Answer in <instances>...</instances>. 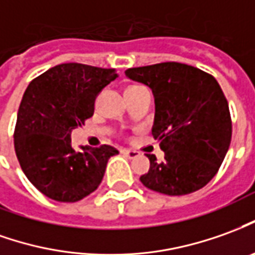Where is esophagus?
I'll return each mask as SVG.
<instances>
[{
    "label": "esophagus",
    "mask_w": 255,
    "mask_h": 255,
    "mask_svg": "<svg viewBox=\"0 0 255 255\" xmlns=\"http://www.w3.org/2000/svg\"><path fill=\"white\" fill-rule=\"evenodd\" d=\"M122 152L129 158H135V157H138V156H139V153L136 152V150H129V149H124V150H122Z\"/></svg>",
    "instance_id": "34e87169"
}]
</instances>
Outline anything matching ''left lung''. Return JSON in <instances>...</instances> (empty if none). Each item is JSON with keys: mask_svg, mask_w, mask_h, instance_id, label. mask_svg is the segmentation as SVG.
<instances>
[{"mask_svg": "<svg viewBox=\"0 0 255 255\" xmlns=\"http://www.w3.org/2000/svg\"><path fill=\"white\" fill-rule=\"evenodd\" d=\"M126 76L152 90V133L164 152L161 163L146 154L150 168L140 182L168 196L202 189L220 170L232 138L229 106L217 80L178 62L132 67Z\"/></svg>", "mask_w": 255, "mask_h": 255, "instance_id": "obj_1", "label": "left lung"}]
</instances>
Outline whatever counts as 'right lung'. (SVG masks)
Masks as SVG:
<instances>
[{"instance_id": "1", "label": "right lung", "mask_w": 255, "mask_h": 255, "mask_svg": "<svg viewBox=\"0 0 255 255\" xmlns=\"http://www.w3.org/2000/svg\"><path fill=\"white\" fill-rule=\"evenodd\" d=\"M117 77L115 69L62 63L34 78L17 112L13 143L24 175L52 200L74 203L102 182L110 145L74 150L72 131L94 115L98 94Z\"/></svg>"}]
</instances>
